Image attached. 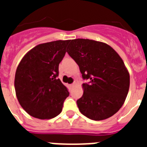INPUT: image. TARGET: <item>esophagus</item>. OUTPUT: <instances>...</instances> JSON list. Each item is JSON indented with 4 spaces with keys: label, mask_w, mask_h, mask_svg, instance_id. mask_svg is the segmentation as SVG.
Returning <instances> with one entry per match:
<instances>
[{
    "label": "esophagus",
    "mask_w": 147,
    "mask_h": 147,
    "mask_svg": "<svg viewBox=\"0 0 147 147\" xmlns=\"http://www.w3.org/2000/svg\"><path fill=\"white\" fill-rule=\"evenodd\" d=\"M75 85H76V83H73V84H71V85H70V87H71V88H74V87L75 86Z\"/></svg>",
    "instance_id": "1"
}]
</instances>
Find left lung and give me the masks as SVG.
<instances>
[{
    "label": "left lung",
    "instance_id": "1",
    "mask_svg": "<svg viewBox=\"0 0 147 147\" xmlns=\"http://www.w3.org/2000/svg\"><path fill=\"white\" fill-rule=\"evenodd\" d=\"M67 52L80 67L84 80L79 110L88 119H108L120 110L129 88V74L118 53L110 45L88 39L70 40Z\"/></svg>",
    "mask_w": 147,
    "mask_h": 147
}]
</instances>
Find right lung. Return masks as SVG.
<instances>
[{"label":"right lung","instance_id":"right-lung-1","mask_svg":"<svg viewBox=\"0 0 147 147\" xmlns=\"http://www.w3.org/2000/svg\"><path fill=\"white\" fill-rule=\"evenodd\" d=\"M70 40L40 44L28 51L17 67L16 96L26 112L39 119H51L62 112L69 92L58 79L59 64Z\"/></svg>","mask_w":147,"mask_h":147}]
</instances>
